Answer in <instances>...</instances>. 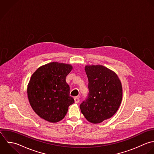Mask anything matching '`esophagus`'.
<instances>
[{
  "label": "esophagus",
  "mask_w": 154,
  "mask_h": 154,
  "mask_svg": "<svg viewBox=\"0 0 154 154\" xmlns=\"http://www.w3.org/2000/svg\"><path fill=\"white\" fill-rule=\"evenodd\" d=\"M74 101H75V104H78L80 101V99L79 97H74Z\"/></svg>",
  "instance_id": "esophagus-1"
}]
</instances>
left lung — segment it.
<instances>
[{
  "label": "left lung",
  "mask_w": 154,
  "mask_h": 154,
  "mask_svg": "<svg viewBox=\"0 0 154 154\" xmlns=\"http://www.w3.org/2000/svg\"><path fill=\"white\" fill-rule=\"evenodd\" d=\"M89 94L80 106L85 118L92 124H99L112 117L122 100V86L118 75L107 67L86 65Z\"/></svg>",
  "instance_id": "1"
}]
</instances>
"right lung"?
<instances>
[{
    "instance_id": "obj_1",
    "label": "right lung",
    "mask_w": 154,
    "mask_h": 154,
    "mask_svg": "<svg viewBox=\"0 0 154 154\" xmlns=\"http://www.w3.org/2000/svg\"><path fill=\"white\" fill-rule=\"evenodd\" d=\"M72 69L70 64L53 62L40 66L32 75L27 97L32 109L42 119L57 122L74 103L65 79Z\"/></svg>"
}]
</instances>
